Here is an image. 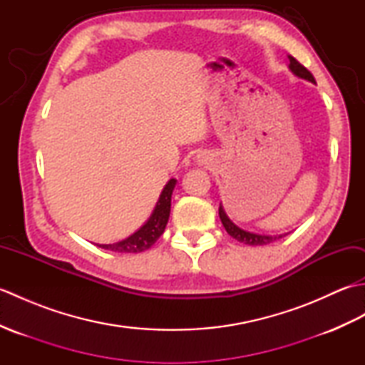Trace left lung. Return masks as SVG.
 Wrapping results in <instances>:
<instances>
[{
	"mask_svg": "<svg viewBox=\"0 0 365 365\" xmlns=\"http://www.w3.org/2000/svg\"><path fill=\"white\" fill-rule=\"evenodd\" d=\"M289 59H290V71H292L294 75L299 76V78H304V80H307V81L315 83L314 75H312L311 72H309L304 66L299 64L298 61L294 59L293 56H289ZM220 218H221V222H222L224 229L227 230V234H229L232 238H235L237 242L245 243V245H250V246L269 245V243L276 242V240H279V238H282V237L287 235V234H285V235H259V234H252V232H247V230L240 229L238 226H235V224L227 218V215L224 213L222 207H220Z\"/></svg>",
	"mask_w": 365,
	"mask_h": 365,
	"instance_id": "obj_1",
	"label": "left lung"
}]
</instances>
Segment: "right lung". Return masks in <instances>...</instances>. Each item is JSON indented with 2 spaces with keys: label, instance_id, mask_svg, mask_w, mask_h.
Returning a JSON list of instances; mask_svg holds the SVG:
<instances>
[{
  "label": "right lung",
  "instance_id": "1",
  "mask_svg": "<svg viewBox=\"0 0 365 365\" xmlns=\"http://www.w3.org/2000/svg\"><path fill=\"white\" fill-rule=\"evenodd\" d=\"M175 182H177L175 178H170V180L166 183V187L161 191L157 207H155L152 216L141 229L135 232L131 237L122 240V242L113 243V245H97V246L114 252H143L145 250H149V247L157 242L166 229L169 212H170V196H173Z\"/></svg>",
  "mask_w": 365,
  "mask_h": 365
}]
</instances>
